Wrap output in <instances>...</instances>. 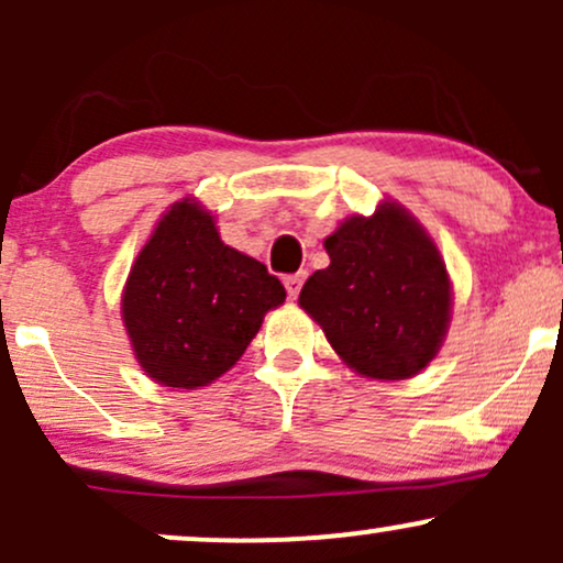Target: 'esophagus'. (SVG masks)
Returning a JSON list of instances; mask_svg holds the SVG:
<instances>
[{"instance_id": "obj_1", "label": "esophagus", "mask_w": 563, "mask_h": 563, "mask_svg": "<svg viewBox=\"0 0 563 563\" xmlns=\"http://www.w3.org/2000/svg\"><path fill=\"white\" fill-rule=\"evenodd\" d=\"M303 277H307V273H296V275H286V290H288V296L290 299H296V296H299V290H301V283H303Z\"/></svg>"}]
</instances>
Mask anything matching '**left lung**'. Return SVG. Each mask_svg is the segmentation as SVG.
I'll use <instances>...</instances> for the list:
<instances>
[{"label": "left lung", "mask_w": 563, "mask_h": 563, "mask_svg": "<svg viewBox=\"0 0 563 563\" xmlns=\"http://www.w3.org/2000/svg\"><path fill=\"white\" fill-rule=\"evenodd\" d=\"M331 264L299 294V307L354 373L402 380L421 373L450 325L452 286L437 243L410 211L384 200L325 238Z\"/></svg>", "instance_id": "obj_1"}]
</instances>
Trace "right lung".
Wrapping results in <instances>:
<instances>
[{"instance_id": "add662e5", "label": "right lung", "mask_w": 563, "mask_h": 563, "mask_svg": "<svg viewBox=\"0 0 563 563\" xmlns=\"http://www.w3.org/2000/svg\"><path fill=\"white\" fill-rule=\"evenodd\" d=\"M283 301V283L224 245L211 211L183 198L129 269L121 318L145 376L198 389L243 357L264 314Z\"/></svg>"}]
</instances>
